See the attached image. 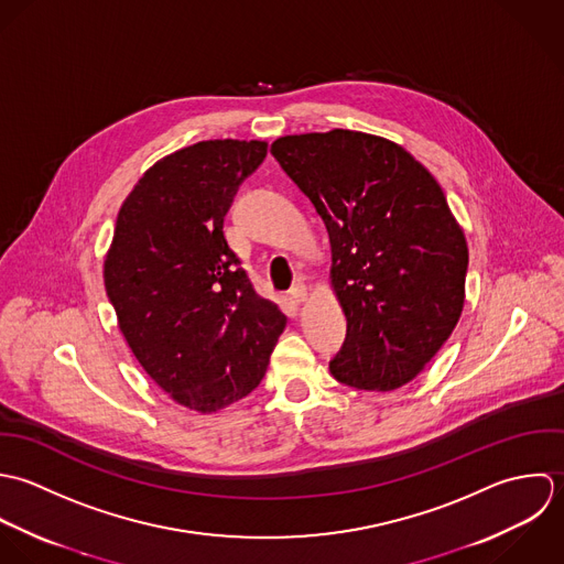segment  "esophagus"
<instances>
[{
  "instance_id": "1",
  "label": "esophagus",
  "mask_w": 564,
  "mask_h": 564,
  "mask_svg": "<svg viewBox=\"0 0 564 564\" xmlns=\"http://www.w3.org/2000/svg\"><path fill=\"white\" fill-rule=\"evenodd\" d=\"M307 296H310V292H307V285H305V283H296V285L290 290V299H292L294 303H305Z\"/></svg>"
}]
</instances>
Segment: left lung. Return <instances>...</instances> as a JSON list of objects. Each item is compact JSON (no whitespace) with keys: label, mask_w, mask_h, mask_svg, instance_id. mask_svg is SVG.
Wrapping results in <instances>:
<instances>
[{"label":"left lung","mask_w":564,"mask_h":564,"mask_svg":"<svg viewBox=\"0 0 564 564\" xmlns=\"http://www.w3.org/2000/svg\"><path fill=\"white\" fill-rule=\"evenodd\" d=\"M270 152L329 232L346 316L332 375L368 392L410 383L464 307L468 246L438 181L403 145L359 130L285 134Z\"/></svg>","instance_id":"8db88e82"}]
</instances>
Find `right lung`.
Listing matches in <instances>:
<instances>
[{
  "instance_id": "obj_1",
  "label": "right lung",
  "mask_w": 564,
  "mask_h": 564,
  "mask_svg": "<svg viewBox=\"0 0 564 564\" xmlns=\"http://www.w3.org/2000/svg\"><path fill=\"white\" fill-rule=\"evenodd\" d=\"M259 139H209L143 172L119 207L105 257L117 325L148 377L183 408L214 414L250 394L285 329L225 239Z\"/></svg>"
}]
</instances>
